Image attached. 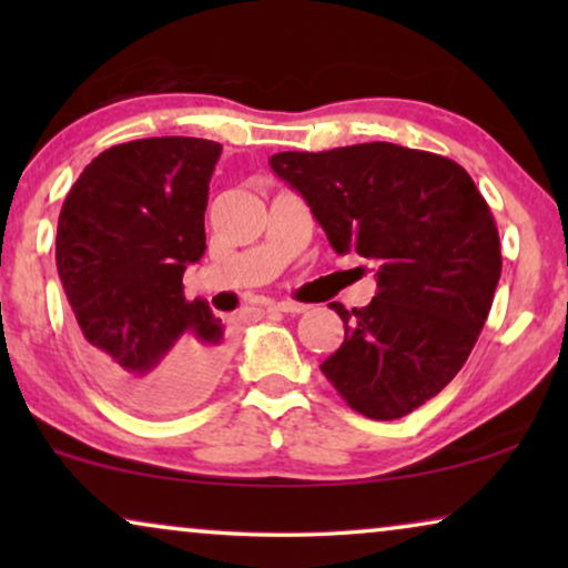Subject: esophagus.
Returning <instances> with one entry per match:
<instances>
[{
    "mask_svg": "<svg viewBox=\"0 0 568 568\" xmlns=\"http://www.w3.org/2000/svg\"><path fill=\"white\" fill-rule=\"evenodd\" d=\"M268 313L300 315V313H305V305H300V302H290V300H284V302H271V305H268Z\"/></svg>",
    "mask_w": 568,
    "mask_h": 568,
    "instance_id": "obj_1",
    "label": "esophagus"
}]
</instances>
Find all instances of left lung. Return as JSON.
<instances>
[{
	"label": "left lung",
	"mask_w": 568,
	"mask_h": 568,
	"mask_svg": "<svg viewBox=\"0 0 568 568\" xmlns=\"http://www.w3.org/2000/svg\"><path fill=\"white\" fill-rule=\"evenodd\" d=\"M274 173L302 193L336 253L377 263V294L346 310L323 375L356 414L393 422L463 369L501 276L499 230L457 162L390 142L278 152Z\"/></svg>",
	"instance_id": "obj_1"
}]
</instances>
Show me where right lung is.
<instances>
[{
	"label": "right lung",
	"mask_w": 568,
	"mask_h": 568,
	"mask_svg": "<svg viewBox=\"0 0 568 568\" xmlns=\"http://www.w3.org/2000/svg\"><path fill=\"white\" fill-rule=\"evenodd\" d=\"M222 144L152 136L100 152L67 193L57 268L84 369L146 416L199 406L227 364V333L183 271L206 251L209 181Z\"/></svg>",
	"instance_id": "obj_1"
}]
</instances>
